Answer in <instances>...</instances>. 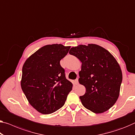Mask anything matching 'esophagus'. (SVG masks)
I'll return each instance as SVG.
<instances>
[{"label": "esophagus", "mask_w": 135, "mask_h": 135, "mask_svg": "<svg viewBox=\"0 0 135 135\" xmlns=\"http://www.w3.org/2000/svg\"><path fill=\"white\" fill-rule=\"evenodd\" d=\"M75 83L76 85L78 84V79H76V80H75Z\"/></svg>", "instance_id": "34e87169"}]
</instances>
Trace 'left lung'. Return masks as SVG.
Here are the masks:
<instances>
[{
  "label": "left lung",
  "instance_id": "left-lung-1",
  "mask_svg": "<svg viewBox=\"0 0 135 135\" xmlns=\"http://www.w3.org/2000/svg\"><path fill=\"white\" fill-rule=\"evenodd\" d=\"M70 55L81 62L80 84L86 93L80 98L84 107L95 113L108 110L119 97L123 74L115 58L95 44L80 45L70 49Z\"/></svg>",
  "mask_w": 135,
  "mask_h": 135
}]
</instances>
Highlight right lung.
Listing matches in <instances>:
<instances>
[{"label":"right lung","mask_w":135,"mask_h":135,"mask_svg":"<svg viewBox=\"0 0 135 135\" xmlns=\"http://www.w3.org/2000/svg\"><path fill=\"white\" fill-rule=\"evenodd\" d=\"M70 46L47 45L30 56L22 68L20 81L29 103L42 114L47 115L65 104L73 84L66 78L60 61Z\"/></svg>","instance_id":"add662e5"}]
</instances>
